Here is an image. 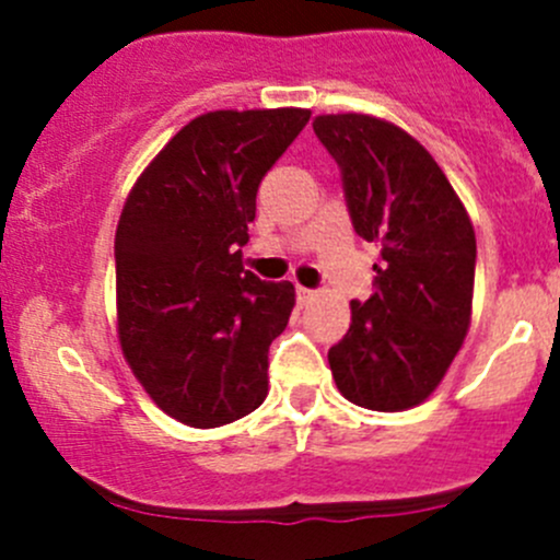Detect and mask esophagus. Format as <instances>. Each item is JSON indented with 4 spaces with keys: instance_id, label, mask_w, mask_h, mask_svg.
<instances>
[{
    "instance_id": "34e87169",
    "label": "esophagus",
    "mask_w": 560,
    "mask_h": 560,
    "mask_svg": "<svg viewBox=\"0 0 560 560\" xmlns=\"http://www.w3.org/2000/svg\"><path fill=\"white\" fill-rule=\"evenodd\" d=\"M295 295H298V303H301V306H306V303L314 301L316 292H314V290H306V287H298Z\"/></svg>"
}]
</instances>
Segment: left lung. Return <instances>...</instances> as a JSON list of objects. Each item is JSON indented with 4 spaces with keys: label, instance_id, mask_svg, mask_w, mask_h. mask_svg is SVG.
Instances as JSON below:
<instances>
[{
    "label": "left lung",
    "instance_id": "8db88e82",
    "mask_svg": "<svg viewBox=\"0 0 560 560\" xmlns=\"http://www.w3.org/2000/svg\"><path fill=\"white\" fill-rule=\"evenodd\" d=\"M360 238L380 244L374 295L327 352L343 398L374 411L422 404L471 319L477 241L447 175L411 135L363 113L316 116Z\"/></svg>",
    "mask_w": 560,
    "mask_h": 560
}]
</instances>
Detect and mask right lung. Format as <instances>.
Returning a JSON list of instances; mask_svg holds the SVG:
<instances>
[{
  "mask_svg": "<svg viewBox=\"0 0 560 560\" xmlns=\"http://www.w3.org/2000/svg\"><path fill=\"white\" fill-rule=\"evenodd\" d=\"M312 110H213L156 154L116 230L118 341L156 406L219 428L268 395V349L295 306L290 281L244 270L257 189Z\"/></svg>",
  "mask_w": 560,
  "mask_h": 560,
  "instance_id": "obj_1",
  "label": "right lung"
}]
</instances>
